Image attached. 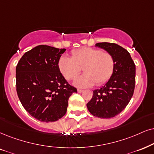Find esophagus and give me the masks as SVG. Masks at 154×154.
Masks as SVG:
<instances>
[{
  "label": "esophagus",
  "instance_id": "esophagus-1",
  "mask_svg": "<svg viewBox=\"0 0 154 154\" xmlns=\"http://www.w3.org/2000/svg\"><path fill=\"white\" fill-rule=\"evenodd\" d=\"M77 91H78L79 93H81V92H82L83 90H82V89H77Z\"/></svg>",
  "mask_w": 154,
  "mask_h": 154
}]
</instances>
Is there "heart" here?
I'll list each match as a JSON object with an SVG mask.
<instances>
[{
  "mask_svg": "<svg viewBox=\"0 0 154 154\" xmlns=\"http://www.w3.org/2000/svg\"><path fill=\"white\" fill-rule=\"evenodd\" d=\"M72 57L63 56L58 62L60 72L67 80H71L80 73L83 75L75 80L79 87L91 86L106 83L114 72L115 61L109 52H102L100 49L82 48L72 51Z\"/></svg>",
  "mask_w": 154,
  "mask_h": 154,
  "instance_id": "heart-1",
  "label": "heart"
}]
</instances>
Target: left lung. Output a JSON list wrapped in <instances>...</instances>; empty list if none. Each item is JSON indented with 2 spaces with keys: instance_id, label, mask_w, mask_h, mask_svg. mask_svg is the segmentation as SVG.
Instances as JSON below:
<instances>
[{
  "instance_id": "obj_1",
  "label": "left lung",
  "mask_w": 154,
  "mask_h": 154,
  "mask_svg": "<svg viewBox=\"0 0 154 154\" xmlns=\"http://www.w3.org/2000/svg\"><path fill=\"white\" fill-rule=\"evenodd\" d=\"M96 46L112 54L115 67L107 82L100 89L93 91L92 98L87 106L93 116L110 119L122 112L133 96L136 66L129 52L119 45L99 42Z\"/></svg>"
}]
</instances>
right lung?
<instances>
[{
	"mask_svg": "<svg viewBox=\"0 0 154 154\" xmlns=\"http://www.w3.org/2000/svg\"><path fill=\"white\" fill-rule=\"evenodd\" d=\"M65 49L38 45L23 54L16 66V91L31 116L52 122L66 114L68 100L77 89L60 72L58 62Z\"/></svg>",
	"mask_w": 154,
	"mask_h": 154,
	"instance_id": "obj_1",
	"label": "right lung"
}]
</instances>
